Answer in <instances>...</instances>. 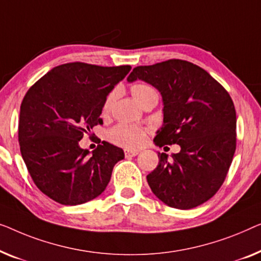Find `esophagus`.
Wrapping results in <instances>:
<instances>
[{
    "label": "esophagus",
    "instance_id": "obj_1",
    "mask_svg": "<svg viewBox=\"0 0 261 261\" xmlns=\"http://www.w3.org/2000/svg\"><path fill=\"white\" fill-rule=\"evenodd\" d=\"M139 153L138 150H131V149H126L125 150V156L126 157H135Z\"/></svg>",
    "mask_w": 261,
    "mask_h": 261
}]
</instances>
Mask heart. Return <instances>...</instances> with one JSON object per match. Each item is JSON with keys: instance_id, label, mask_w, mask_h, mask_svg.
<instances>
[{"instance_id": "b5f03b06", "label": "heart", "mask_w": 261, "mask_h": 261, "mask_svg": "<svg viewBox=\"0 0 261 261\" xmlns=\"http://www.w3.org/2000/svg\"><path fill=\"white\" fill-rule=\"evenodd\" d=\"M153 92H156V91L151 86L146 85V84L137 83L131 87V93L137 102L141 101L148 94ZM115 92H111L108 95V98L105 99L104 105H102V112L106 113L110 111L112 102L115 100ZM109 137L116 144L126 146V148H134V146L141 145L145 141V131L137 125L118 124V125H116L110 130Z\"/></svg>"}]
</instances>
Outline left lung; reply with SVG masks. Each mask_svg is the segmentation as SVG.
Segmentation results:
<instances>
[{
    "instance_id": "8db88e82",
    "label": "left lung",
    "mask_w": 261,
    "mask_h": 261,
    "mask_svg": "<svg viewBox=\"0 0 261 261\" xmlns=\"http://www.w3.org/2000/svg\"><path fill=\"white\" fill-rule=\"evenodd\" d=\"M136 80L162 95L163 124L153 143L181 148L171 157L157 152L159 166L146 176L150 188L169 207L202 204L222 186L236 152L232 98L203 68L178 59L138 66L127 76L129 83Z\"/></svg>"
}]
</instances>
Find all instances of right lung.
<instances>
[{
	"mask_svg": "<svg viewBox=\"0 0 261 261\" xmlns=\"http://www.w3.org/2000/svg\"><path fill=\"white\" fill-rule=\"evenodd\" d=\"M131 66L102 67L71 62L57 66L25 93L20 108L22 159L41 192L65 205L91 201L106 189L118 146L102 141L90 153L80 139L102 124V105Z\"/></svg>",
	"mask_w": 261,
	"mask_h": 261,
	"instance_id": "obj_1",
	"label": "right lung"
}]
</instances>
